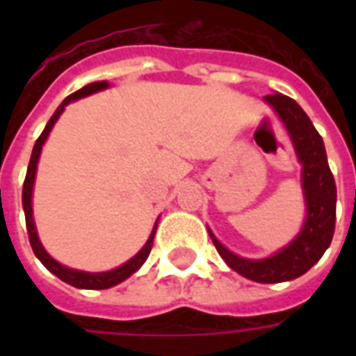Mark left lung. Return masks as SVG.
<instances>
[{
	"label": "left lung",
	"instance_id": "1",
	"mask_svg": "<svg viewBox=\"0 0 356 356\" xmlns=\"http://www.w3.org/2000/svg\"><path fill=\"white\" fill-rule=\"evenodd\" d=\"M265 101L276 110L278 118L286 125L299 162L303 165L301 173L307 200V221L303 225V231L278 254L259 261L242 259L238 255L231 254L211 232L209 236L213 240V246L217 248L219 255L232 270L255 282L275 284L305 275L326 252L336 229L337 193L322 137L314 129L313 122L309 120L303 108L293 99L280 93L267 95Z\"/></svg>",
	"mask_w": 356,
	"mask_h": 356
}]
</instances>
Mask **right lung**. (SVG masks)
I'll return each mask as SVG.
<instances>
[{
  "label": "right lung",
  "instance_id": "add662e5",
  "mask_svg": "<svg viewBox=\"0 0 356 356\" xmlns=\"http://www.w3.org/2000/svg\"><path fill=\"white\" fill-rule=\"evenodd\" d=\"M108 88V83L106 81H95V83H89L86 88H81L80 91H76V93L68 95L63 104L55 110V114L51 116V120L45 125V129L42 131V135L38 137L34 145V150H32V156H30V163H28V171H26V179H24V185H22V208H24V217H26V229H28V238H30V246L34 250L35 257L40 259V261L45 265L47 270H51L53 275L58 276L63 282L70 284L74 288H83V290H104V288H112V286H116L122 280H125L127 276H131L137 268L143 265V263L147 261L148 254H150V250H152V242H154V232L156 229L150 234V238L147 240V244L143 246L139 254L135 255L133 259H129L127 263H124L122 267L114 268V270H108V273H81V270H74V268H68L65 265H60L57 263L53 257H51L45 250H43L42 242L38 238V232H35L34 227V217H32V188H34V179H35V168H38V158H40V152H42V147L45 139H47V135L53 129V125L58 120V116L63 114V110L68 102L78 101L81 97H88L91 93H97V91H101V89Z\"/></svg>",
  "mask_w": 356,
  "mask_h": 356
}]
</instances>
